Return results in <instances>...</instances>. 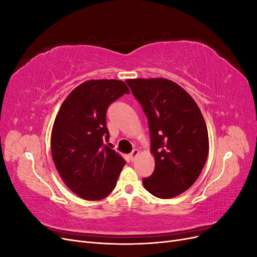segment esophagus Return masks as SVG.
<instances>
[{
  "instance_id": "34e87169",
  "label": "esophagus",
  "mask_w": 257,
  "mask_h": 257,
  "mask_svg": "<svg viewBox=\"0 0 257 257\" xmlns=\"http://www.w3.org/2000/svg\"><path fill=\"white\" fill-rule=\"evenodd\" d=\"M138 154H139V150H138V149H134L133 151L131 152V154H130V158H131V160H132V161H134V160L136 159V157H137Z\"/></svg>"
}]
</instances>
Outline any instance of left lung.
I'll list each match as a JSON object with an SVG mask.
<instances>
[{"instance_id":"1","label":"left lung","mask_w":257,"mask_h":257,"mask_svg":"<svg viewBox=\"0 0 257 257\" xmlns=\"http://www.w3.org/2000/svg\"><path fill=\"white\" fill-rule=\"evenodd\" d=\"M150 131L153 174L145 189L160 198L183 193L197 180L209 150L208 131L197 104L180 85L168 79H128Z\"/></svg>"}]
</instances>
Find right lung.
<instances>
[{
	"mask_svg": "<svg viewBox=\"0 0 257 257\" xmlns=\"http://www.w3.org/2000/svg\"><path fill=\"white\" fill-rule=\"evenodd\" d=\"M130 90L121 80H89L74 89L53 123L51 153L62 180L79 197L99 200L115 188L122 167L118 153L105 145L108 107Z\"/></svg>",
	"mask_w": 257,
	"mask_h": 257,
	"instance_id": "right-lung-1",
	"label": "right lung"
}]
</instances>
